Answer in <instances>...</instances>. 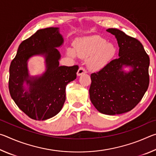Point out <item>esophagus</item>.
Wrapping results in <instances>:
<instances>
[{"label": "esophagus", "instance_id": "obj_1", "mask_svg": "<svg viewBox=\"0 0 156 156\" xmlns=\"http://www.w3.org/2000/svg\"><path fill=\"white\" fill-rule=\"evenodd\" d=\"M87 73L86 70L84 69L83 67H80V68L78 69V72H77V76H80L82 74H84V73Z\"/></svg>", "mask_w": 156, "mask_h": 156}]
</instances>
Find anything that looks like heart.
<instances>
[{
	"mask_svg": "<svg viewBox=\"0 0 156 156\" xmlns=\"http://www.w3.org/2000/svg\"><path fill=\"white\" fill-rule=\"evenodd\" d=\"M117 48L114 44L97 35L79 38L73 43V49L68 48V56L86 58L90 69L99 71L109 64L114 58Z\"/></svg>",
	"mask_w": 156,
	"mask_h": 156,
	"instance_id": "1",
	"label": "heart"
}]
</instances>
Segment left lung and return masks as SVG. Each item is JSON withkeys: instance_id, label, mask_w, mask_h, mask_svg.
I'll list each match as a JSON object with an SVG mask.
<instances>
[{"instance_id": "left-lung-1", "label": "left lung", "mask_w": 156, "mask_h": 156, "mask_svg": "<svg viewBox=\"0 0 156 156\" xmlns=\"http://www.w3.org/2000/svg\"><path fill=\"white\" fill-rule=\"evenodd\" d=\"M106 31L114 35L118 41L119 58L91 74L89 97L99 112L121 114L133 109L147 91L150 60L137 39L118 29ZM125 68H129V72H126Z\"/></svg>"}]
</instances>
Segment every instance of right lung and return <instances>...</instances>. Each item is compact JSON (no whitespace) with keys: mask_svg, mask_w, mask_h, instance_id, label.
<instances>
[{"mask_svg":"<svg viewBox=\"0 0 156 156\" xmlns=\"http://www.w3.org/2000/svg\"><path fill=\"white\" fill-rule=\"evenodd\" d=\"M63 43L58 27L39 30L20 43L10 65V95L31 119L45 120L57 115L65 102L66 86L76 78L78 65H59L61 55L57 48ZM36 55L45 58L46 71L41 75L31 76L28 61Z\"/></svg>","mask_w":156,"mask_h":156,"instance_id":"right-lung-1","label":"right lung"}]
</instances>
